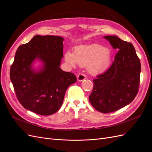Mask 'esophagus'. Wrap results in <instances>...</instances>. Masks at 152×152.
<instances>
[{
    "label": "esophagus",
    "mask_w": 152,
    "mask_h": 152,
    "mask_svg": "<svg viewBox=\"0 0 152 152\" xmlns=\"http://www.w3.org/2000/svg\"><path fill=\"white\" fill-rule=\"evenodd\" d=\"M86 79V76L84 74V73H79V74L77 75V80L79 82L84 80Z\"/></svg>",
    "instance_id": "1"
}]
</instances>
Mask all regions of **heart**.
Segmentation results:
<instances>
[{
    "label": "heart",
    "mask_w": 152,
    "mask_h": 152,
    "mask_svg": "<svg viewBox=\"0 0 152 152\" xmlns=\"http://www.w3.org/2000/svg\"><path fill=\"white\" fill-rule=\"evenodd\" d=\"M111 57V51L108 48L98 44H91L75 48L73 54L67 52L65 60L72 66H75L77 64L82 67H87L92 74L98 75L108 68Z\"/></svg>",
    "instance_id": "b5f03b06"
}]
</instances>
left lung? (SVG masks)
<instances>
[{
  "instance_id": "obj_1",
  "label": "left lung",
  "mask_w": 152,
  "mask_h": 152,
  "mask_svg": "<svg viewBox=\"0 0 152 152\" xmlns=\"http://www.w3.org/2000/svg\"><path fill=\"white\" fill-rule=\"evenodd\" d=\"M104 38L118 51L108 70L93 80L89 99L96 110L107 113L117 111L134 100L139 89L141 63L131 43L114 35Z\"/></svg>"
}]
</instances>
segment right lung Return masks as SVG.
I'll use <instances>...</instances> for the list:
<instances>
[{
  "mask_svg": "<svg viewBox=\"0 0 152 152\" xmlns=\"http://www.w3.org/2000/svg\"><path fill=\"white\" fill-rule=\"evenodd\" d=\"M63 38L35 35L18 48L10 69V79L17 99L25 109L50 115L61 108L68 87L77 81L72 73L59 67L63 57ZM43 63L38 71L33 62Z\"/></svg>",
  "mask_w": 152,
  "mask_h": 152,
  "instance_id": "obj_1",
  "label": "right lung"
}]
</instances>
